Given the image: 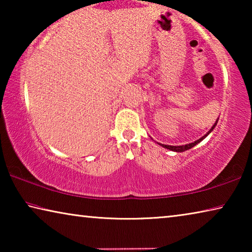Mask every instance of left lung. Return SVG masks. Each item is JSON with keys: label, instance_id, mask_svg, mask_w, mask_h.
Returning a JSON list of instances; mask_svg holds the SVG:
<instances>
[{"label": "left lung", "instance_id": "left-lung-1", "mask_svg": "<svg viewBox=\"0 0 252 252\" xmlns=\"http://www.w3.org/2000/svg\"><path fill=\"white\" fill-rule=\"evenodd\" d=\"M217 123H218V119H217L216 123H215V125L212 126L211 129L207 132V134H204V135L202 136V138H200L199 140H197V141H194V142H192V143L185 144V146H167V144H161V143H159V144H160V146L163 147V148H165V149H169V150L174 151V152H183V151H186V150H189V149L193 148L194 146H197V144H198L199 142H201L202 140H203L204 138H206V136H208V134L210 133V132H211L213 129H215L216 126H217Z\"/></svg>", "mask_w": 252, "mask_h": 252}]
</instances>
